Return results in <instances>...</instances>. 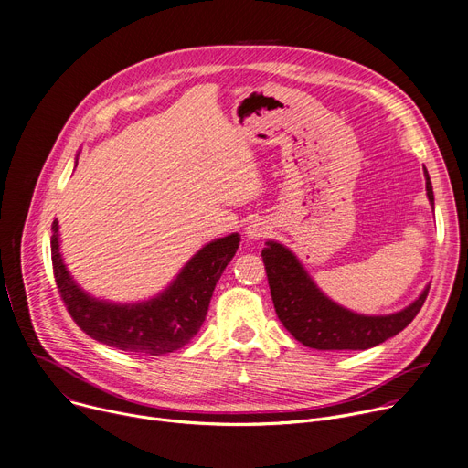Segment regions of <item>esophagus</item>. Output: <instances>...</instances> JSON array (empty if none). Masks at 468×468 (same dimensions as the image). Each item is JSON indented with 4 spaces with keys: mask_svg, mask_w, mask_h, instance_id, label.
Returning a JSON list of instances; mask_svg holds the SVG:
<instances>
[{
    "mask_svg": "<svg viewBox=\"0 0 468 468\" xmlns=\"http://www.w3.org/2000/svg\"><path fill=\"white\" fill-rule=\"evenodd\" d=\"M270 232H271V227L268 225L266 219H261V218L250 219L245 227V236H247V239H252V241L266 238Z\"/></svg>",
    "mask_w": 468,
    "mask_h": 468,
    "instance_id": "esophagus-1",
    "label": "esophagus"
}]
</instances>
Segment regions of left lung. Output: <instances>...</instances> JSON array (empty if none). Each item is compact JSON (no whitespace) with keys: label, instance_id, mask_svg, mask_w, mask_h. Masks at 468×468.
Masks as SVG:
<instances>
[{"label":"left lung","instance_id":"left-lung-1","mask_svg":"<svg viewBox=\"0 0 468 468\" xmlns=\"http://www.w3.org/2000/svg\"><path fill=\"white\" fill-rule=\"evenodd\" d=\"M424 176L433 207V187L426 169ZM262 258L279 320L295 340L314 349L342 351L379 346L414 320L430 292L428 284L417 299L394 314H358L327 297L303 268L299 258L282 243L266 241Z\"/></svg>","mask_w":468,"mask_h":468}]
</instances>
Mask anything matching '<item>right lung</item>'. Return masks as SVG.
Returning a JSON list of instances; mask_svg holds the SVG:
<instances>
[{
	"label": "right lung",
	"instance_id": "add662e5",
	"mask_svg": "<svg viewBox=\"0 0 468 468\" xmlns=\"http://www.w3.org/2000/svg\"><path fill=\"white\" fill-rule=\"evenodd\" d=\"M51 232L56 282L72 320L90 338L139 355H165L191 342L206 320L216 284L241 239L238 232H232L206 243L171 284L150 299L113 303L87 293L74 281L61 254L58 219L51 225Z\"/></svg>",
	"mask_w": 468,
	"mask_h": 468
}]
</instances>
